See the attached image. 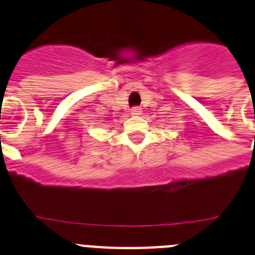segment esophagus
Listing matches in <instances>:
<instances>
[{
	"label": "esophagus",
	"mask_w": 255,
	"mask_h": 255,
	"mask_svg": "<svg viewBox=\"0 0 255 255\" xmlns=\"http://www.w3.org/2000/svg\"><path fill=\"white\" fill-rule=\"evenodd\" d=\"M141 108L139 107H133L132 109H130V114H133V116H139L141 114Z\"/></svg>",
	"instance_id": "1"
}]
</instances>
